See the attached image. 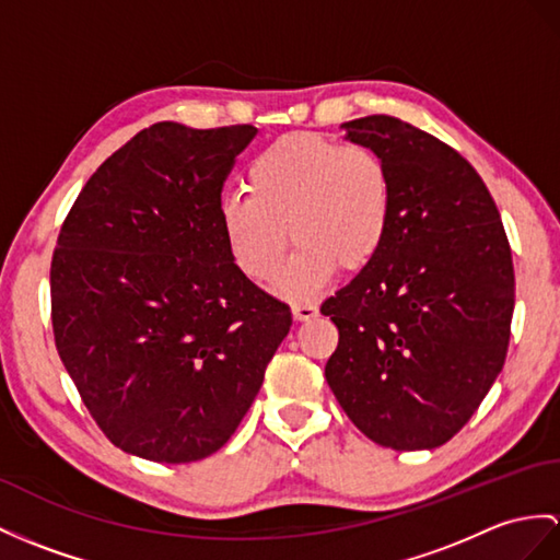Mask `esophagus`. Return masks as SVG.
Returning <instances> with one entry per match:
<instances>
[{"instance_id": "1", "label": "esophagus", "mask_w": 560, "mask_h": 560, "mask_svg": "<svg viewBox=\"0 0 560 560\" xmlns=\"http://www.w3.org/2000/svg\"><path fill=\"white\" fill-rule=\"evenodd\" d=\"M292 313H294L296 320H311V318L318 316V306L313 302H299V304L292 306Z\"/></svg>"}]
</instances>
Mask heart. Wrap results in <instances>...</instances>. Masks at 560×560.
<instances>
[{
  "label": "heart",
  "instance_id": "heart-1",
  "mask_svg": "<svg viewBox=\"0 0 560 560\" xmlns=\"http://www.w3.org/2000/svg\"><path fill=\"white\" fill-rule=\"evenodd\" d=\"M249 192L221 201V225L244 276H278L288 230L296 244L276 292L311 299L337 268L359 270L383 249L394 189L385 159L371 147L337 144L318 135H290L268 144L247 171Z\"/></svg>",
  "mask_w": 560,
  "mask_h": 560
}]
</instances>
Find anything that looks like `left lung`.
Masks as SVG:
<instances>
[{"label":"left lung","mask_w":560,"mask_h":560,"mask_svg":"<svg viewBox=\"0 0 560 560\" xmlns=\"http://www.w3.org/2000/svg\"><path fill=\"white\" fill-rule=\"evenodd\" d=\"M342 128L385 159L394 207L383 249L320 306L339 330L325 380L375 444L442 446L506 361L509 240L482 177L456 149L383 114Z\"/></svg>","instance_id":"left-lung-1"}]
</instances>
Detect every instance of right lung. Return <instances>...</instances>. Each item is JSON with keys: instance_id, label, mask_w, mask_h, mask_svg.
<instances>
[{"instance_id": "1", "label": "right lung", "mask_w": 560, "mask_h": 560, "mask_svg": "<svg viewBox=\"0 0 560 560\" xmlns=\"http://www.w3.org/2000/svg\"><path fill=\"white\" fill-rule=\"evenodd\" d=\"M254 126L163 120L108 156L54 249V342L88 411L122 452L192 463L218 452L290 332V306L233 261L221 192Z\"/></svg>"}]
</instances>
